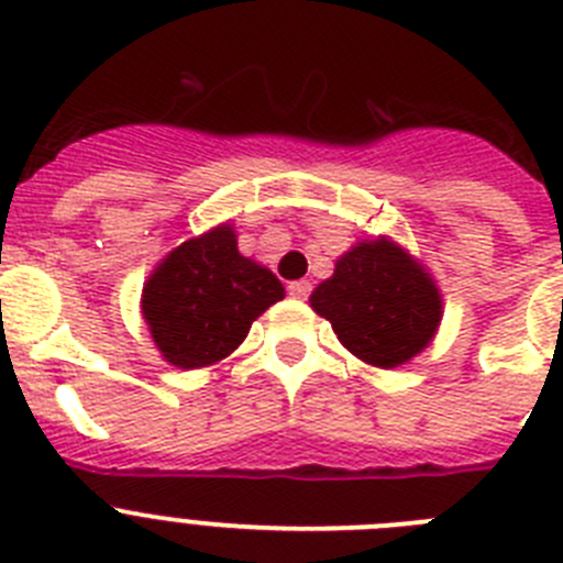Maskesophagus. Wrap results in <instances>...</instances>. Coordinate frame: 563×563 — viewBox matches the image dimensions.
I'll return each mask as SVG.
<instances>
[{
    "label": "esophagus",
    "mask_w": 563,
    "mask_h": 563,
    "mask_svg": "<svg viewBox=\"0 0 563 563\" xmlns=\"http://www.w3.org/2000/svg\"><path fill=\"white\" fill-rule=\"evenodd\" d=\"M288 294H291L294 300H306L308 294H311V283H308V280L288 283Z\"/></svg>",
    "instance_id": "34e87169"
}]
</instances>
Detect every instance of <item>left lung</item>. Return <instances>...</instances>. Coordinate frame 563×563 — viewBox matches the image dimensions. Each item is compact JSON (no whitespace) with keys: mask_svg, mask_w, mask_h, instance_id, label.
I'll return each mask as SVG.
<instances>
[{"mask_svg":"<svg viewBox=\"0 0 563 563\" xmlns=\"http://www.w3.org/2000/svg\"><path fill=\"white\" fill-rule=\"evenodd\" d=\"M308 302L353 356L382 369L427 351L443 319L434 277L387 235L344 252Z\"/></svg>","mask_w":563,"mask_h":563,"instance_id":"obj_1","label":"left lung"}]
</instances>
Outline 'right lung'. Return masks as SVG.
<instances>
[{"label":"right lung","mask_w":563,"mask_h":563,"mask_svg":"<svg viewBox=\"0 0 563 563\" xmlns=\"http://www.w3.org/2000/svg\"><path fill=\"white\" fill-rule=\"evenodd\" d=\"M283 297V283L238 252L235 227L219 224L156 263L140 308L162 358L199 369L230 356L252 322Z\"/></svg>","instance_id":"obj_1"}]
</instances>
